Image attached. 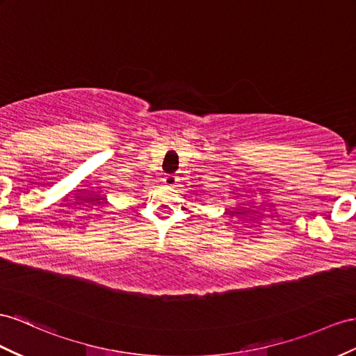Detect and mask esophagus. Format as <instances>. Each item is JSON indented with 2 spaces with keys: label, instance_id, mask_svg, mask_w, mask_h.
<instances>
[{
  "label": "esophagus",
  "instance_id": "34e87169",
  "mask_svg": "<svg viewBox=\"0 0 356 356\" xmlns=\"http://www.w3.org/2000/svg\"><path fill=\"white\" fill-rule=\"evenodd\" d=\"M163 181H165L167 186H175L176 181H177V177L171 175V176H167L165 179H163Z\"/></svg>",
  "mask_w": 356,
  "mask_h": 356
}]
</instances>
